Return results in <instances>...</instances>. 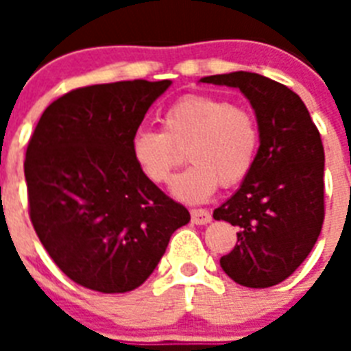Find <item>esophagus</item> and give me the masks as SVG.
<instances>
[{
  "label": "esophagus",
  "mask_w": 351,
  "mask_h": 351,
  "mask_svg": "<svg viewBox=\"0 0 351 351\" xmlns=\"http://www.w3.org/2000/svg\"><path fill=\"white\" fill-rule=\"evenodd\" d=\"M191 222L197 226L209 224V222H211V213H209L208 209H193Z\"/></svg>",
  "instance_id": "34e87169"
}]
</instances>
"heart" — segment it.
<instances>
[{
    "label": "heart",
    "instance_id": "b5f03b06",
    "mask_svg": "<svg viewBox=\"0 0 351 351\" xmlns=\"http://www.w3.org/2000/svg\"><path fill=\"white\" fill-rule=\"evenodd\" d=\"M261 145L258 120L250 109L219 96L189 95L162 114V131L138 129L131 156L156 186L167 184L186 151L191 165L176 176L171 193L187 204L206 202L219 184L237 186L250 175Z\"/></svg>",
    "mask_w": 351,
    "mask_h": 351
}]
</instances>
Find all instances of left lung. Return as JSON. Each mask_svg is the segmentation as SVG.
<instances>
[{"label": "left lung", "mask_w": 351, "mask_h": 351, "mask_svg": "<svg viewBox=\"0 0 351 351\" xmlns=\"http://www.w3.org/2000/svg\"><path fill=\"white\" fill-rule=\"evenodd\" d=\"M234 87L250 100L261 127L253 169L215 220L239 226L237 245L220 258L226 275L245 288L282 282L313 250L324 220V147L299 95L255 73L200 78Z\"/></svg>", "instance_id": "8db88e82"}]
</instances>
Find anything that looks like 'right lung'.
<instances>
[{
	"mask_svg": "<svg viewBox=\"0 0 351 351\" xmlns=\"http://www.w3.org/2000/svg\"><path fill=\"white\" fill-rule=\"evenodd\" d=\"M162 82L71 90L47 107L25 156L30 220L56 266L84 288L125 293L158 266L191 217L138 171L131 136Z\"/></svg>",
	"mask_w": 351,
	"mask_h": 351,
	"instance_id": "right-lung-1",
	"label": "right lung"
}]
</instances>
